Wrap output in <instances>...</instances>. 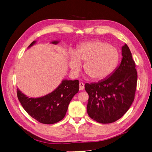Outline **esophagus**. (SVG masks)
<instances>
[{"label": "esophagus", "instance_id": "obj_1", "mask_svg": "<svg viewBox=\"0 0 152 152\" xmlns=\"http://www.w3.org/2000/svg\"><path fill=\"white\" fill-rule=\"evenodd\" d=\"M84 84L83 83V82H80L79 83V89L80 91H82L84 90Z\"/></svg>", "mask_w": 152, "mask_h": 152}]
</instances>
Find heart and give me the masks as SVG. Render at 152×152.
<instances>
[{
	"label": "heart",
	"instance_id": "1",
	"mask_svg": "<svg viewBox=\"0 0 152 152\" xmlns=\"http://www.w3.org/2000/svg\"><path fill=\"white\" fill-rule=\"evenodd\" d=\"M120 54L112 45L102 40L83 43L77 47L75 53H70L69 65L73 72H79L80 63H84V69L87 76L93 80L107 77L117 67Z\"/></svg>",
	"mask_w": 152,
	"mask_h": 152
}]
</instances>
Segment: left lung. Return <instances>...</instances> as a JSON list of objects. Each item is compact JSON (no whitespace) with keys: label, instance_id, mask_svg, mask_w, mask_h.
<instances>
[{"label":"left lung","instance_id":"1","mask_svg":"<svg viewBox=\"0 0 152 152\" xmlns=\"http://www.w3.org/2000/svg\"><path fill=\"white\" fill-rule=\"evenodd\" d=\"M122 55L120 66L111 76L96 83L85 84L89 94L87 113L99 123L117 121L127 112L134 101L137 75L135 62L126 44L122 48Z\"/></svg>","mask_w":152,"mask_h":152}]
</instances>
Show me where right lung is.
<instances>
[{
  "instance_id": "1",
  "label": "right lung",
  "mask_w": 152,
  "mask_h": 152,
  "mask_svg": "<svg viewBox=\"0 0 152 152\" xmlns=\"http://www.w3.org/2000/svg\"><path fill=\"white\" fill-rule=\"evenodd\" d=\"M35 42H32L29 48ZM52 43L56 44L58 42L54 41ZM79 90V80H65L56 90L42 97L29 98L19 89L17 96L22 107L32 118L40 123L53 124L65 117L69 103Z\"/></svg>"
}]
</instances>
